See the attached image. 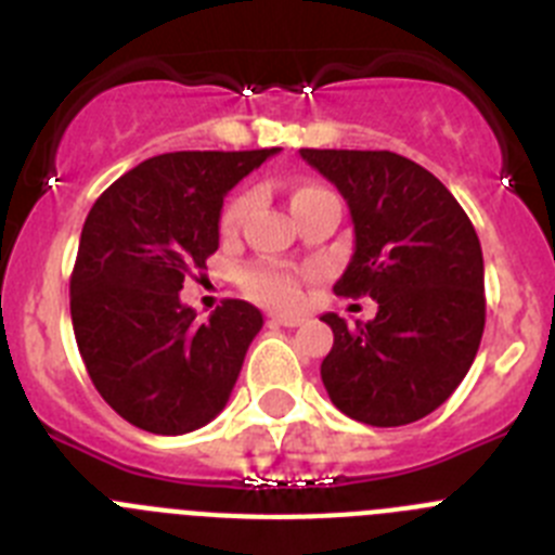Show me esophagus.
<instances>
[{"label": "esophagus", "instance_id": "34e87169", "mask_svg": "<svg viewBox=\"0 0 555 555\" xmlns=\"http://www.w3.org/2000/svg\"><path fill=\"white\" fill-rule=\"evenodd\" d=\"M268 323L284 325V328H295V325L304 323V318L301 314H271V318H268Z\"/></svg>", "mask_w": 555, "mask_h": 555}]
</instances>
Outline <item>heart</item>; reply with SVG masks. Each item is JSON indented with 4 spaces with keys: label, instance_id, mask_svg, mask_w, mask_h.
Returning a JSON list of instances; mask_svg holds the SVG:
<instances>
[{
    "label": "heart",
    "instance_id": "1",
    "mask_svg": "<svg viewBox=\"0 0 555 555\" xmlns=\"http://www.w3.org/2000/svg\"><path fill=\"white\" fill-rule=\"evenodd\" d=\"M320 191L325 189H320V185L314 183L295 185L293 194H289V205H298L301 199L320 194ZM248 207H251V194H248V191H241V194L232 196V199L227 202L224 214H221V232H235L237 224L243 221V216L248 214ZM241 284L254 301L271 304V307H293V304L298 301V295H301L298 279L276 266L248 268V271H243Z\"/></svg>",
    "mask_w": 555,
    "mask_h": 555
}]
</instances>
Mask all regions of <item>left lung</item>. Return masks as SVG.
<instances>
[{
  "mask_svg": "<svg viewBox=\"0 0 555 555\" xmlns=\"http://www.w3.org/2000/svg\"><path fill=\"white\" fill-rule=\"evenodd\" d=\"M350 207L356 251L336 295L377 301L370 323L320 320L334 348L320 364L331 402L372 427H402L452 397L485 331V262L452 191L388 150H301Z\"/></svg>",
  "mask_w": 555,
  "mask_h": 555,
  "instance_id": "obj_1",
  "label": "left lung"
}]
</instances>
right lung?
<instances>
[{"label": "right lung", "mask_w": 555, "mask_h": 555, "mask_svg": "<svg viewBox=\"0 0 555 555\" xmlns=\"http://www.w3.org/2000/svg\"><path fill=\"white\" fill-rule=\"evenodd\" d=\"M276 150L155 155L92 205L70 320L98 395L133 427L183 435L224 411L262 314L227 298L199 323L180 289L219 248L227 191Z\"/></svg>", "instance_id": "1"}]
</instances>
